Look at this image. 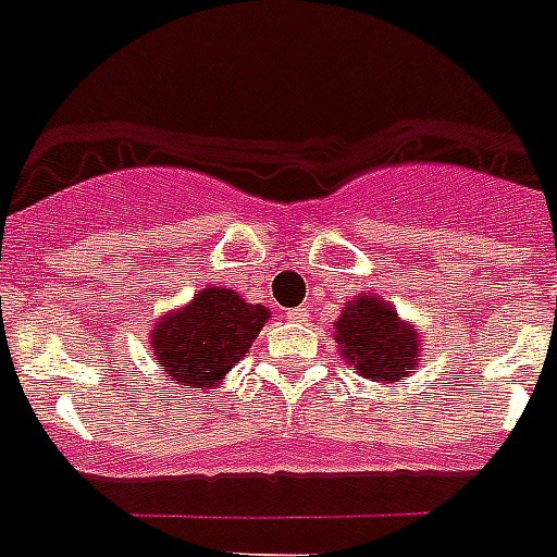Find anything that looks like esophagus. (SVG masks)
<instances>
[{"label":"esophagus","instance_id":"34e87169","mask_svg":"<svg viewBox=\"0 0 557 557\" xmlns=\"http://www.w3.org/2000/svg\"><path fill=\"white\" fill-rule=\"evenodd\" d=\"M287 318H289V321H307V318H309V309H304V307H298V309H289V312H287Z\"/></svg>","mask_w":557,"mask_h":557}]
</instances>
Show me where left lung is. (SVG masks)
<instances>
[{
	"instance_id": "left-lung-1",
	"label": "left lung",
	"mask_w": 557,
	"mask_h": 557,
	"mask_svg": "<svg viewBox=\"0 0 557 557\" xmlns=\"http://www.w3.org/2000/svg\"><path fill=\"white\" fill-rule=\"evenodd\" d=\"M339 351L354 362V371L373 382H396L416 371L418 332L398 321L396 309L376 301L373 295H359L348 301L334 323Z\"/></svg>"
}]
</instances>
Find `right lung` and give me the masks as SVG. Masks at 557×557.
<instances>
[{
	"instance_id": "obj_1",
	"label": "right lung",
	"mask_w": 557,
	"mask_h": 557,
	"mask_svg": "<svg viewBox=\"0 0 557 557\" xmlns=\"http://www.w3.org/2000/svg\"><path fill=\"white\" fill-rule=\"evenodd\" d=\"M268 318V309L245 304L234 289L209 287L181 312L161 318L152 329V354L172 382L206 391L248 354Z\"/></svg>"
}]
</instances>
